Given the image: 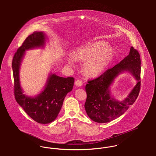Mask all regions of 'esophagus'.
<instances>
[{"label": "esophagus", "mask_w": 156, "mask_h": 156, "mask_svg": "<svg viewBox=\"0 0 156 156\" xmlns=\"http://www.w3.org/2000/svg\"><path fill=\"white\" fill-rule=\"evenodd\" d=\"M75 85L76 87H80L82 86V82L80 80H77L76 82H75Z\"/></svg>", "instance_id": "34e87169"}]
</instances>
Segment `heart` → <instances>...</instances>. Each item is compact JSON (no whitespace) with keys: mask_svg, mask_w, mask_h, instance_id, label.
I'll use <instances>...</instances> for the list:
<instances>
[{"mask_svg":"<svg viewBox=\"0 0 156 156\" xmlns=\"http://www.w3.org/2000/svg\"><path fill=\"white\" fill-rule=\"evenodd\" d=\"M106 47L104 42H94L77 50L73 58L76 61L85 62L83 66L85 74L89 77H95L105 70L112 58V50Z\"/></svg>","mask_w":156,"mask_h":156,"instance_id":"b5f03b06","label":"heart"}]
</instances>
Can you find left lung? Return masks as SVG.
<instances>
[{
    "instance_id": "1",
    "label": "left lung",
    "mask_w": 156,
    "mask_h": 156,
    "mask_svg": "<svg viewBox=\"0 0 156 156\" xmlns=\"http://www.w3.org/2000/svg\"><path fill=\"white\" fill-rule=\"evenodd\" d=\"M140 69V55L136 49L131 47L129 55L119 64L108 69L97 78L88 80L85 87L87 98L85 109L89 118L95 122L105 123L118 118L126 111L139 95ZM124 70L133 74L137 84L126 99L119 102L111 97L109 87L114 78Z\"/></svg>"
}]
</instances>
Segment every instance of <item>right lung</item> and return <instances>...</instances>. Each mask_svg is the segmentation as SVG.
Instances as JSON below:
<instances>
[{
	"instance_id": "obj_1",
	"label": "right lung",
	"mask_w": 156,
	"mask_h": 156,
	"mask_svg": "<svg viewBox=\"0 0 156 156\" xmlns=\"http://www.w3.org/2000/svg\"><path fill=\"white\" fill-rule=\"evenodd\" d=\"M45 36L43 32H34L28 36L18 48L12 59L14 92L17 102L25 112L40 124H48L53 121L62 108L67 94L73 88L74 79L50 74L44 89L37 97H30L23 94L20 83L19 69L25 51L43 47Z\"/></svg>"
}]
</instances>
